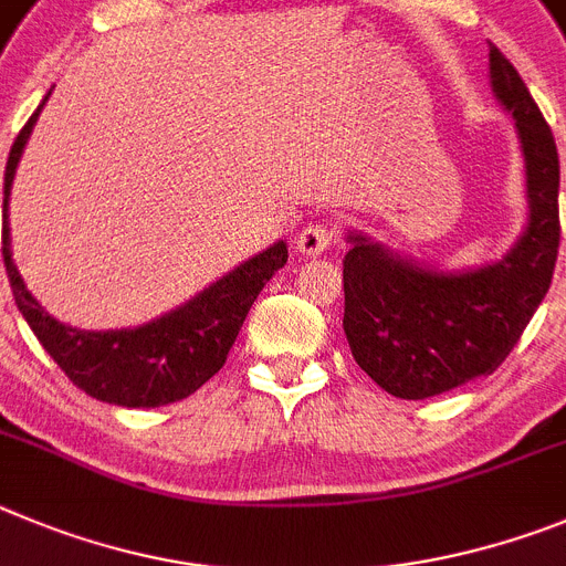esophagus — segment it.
I'll return each mask as SVG.
<instances>
[{"label":"esophagus","instance_id":"1","mask_svg":"<svg viewBox=\"0 0 566 566\" xmlns=\"http://www.w3.org/2000/svg\"><path fill=\"white\" fill-rule=\"evenodd\" d=\"M329 242H333V228L327 222H310L295 237V251L302 256H318V253L327 251Z\"/></svg>","mask_w":566,"mask_h":566}]
</instances>
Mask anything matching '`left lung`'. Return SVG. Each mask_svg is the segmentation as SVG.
I'll return each instance as SVG.
<instances>
[{
    "mask_svg": "<svg viewBox=\"0 0 566 566\" xmlns=\"http://www.w3.org/2000/svg\"><path fill=\"white\" fill-rule=\"evenodd\" d=\"M491 86L516 120L527 171V228L493 264L437 271L349 233L344 333L380 389L426 400L491 375L547 295L558 256V149L511 61L491 48Z\"/></svg>",
    "mask_w": 566,
    "mask_h": 566,
    "instance_id": "left-lung-1",
    "label": "left lung"
}]
</instances>
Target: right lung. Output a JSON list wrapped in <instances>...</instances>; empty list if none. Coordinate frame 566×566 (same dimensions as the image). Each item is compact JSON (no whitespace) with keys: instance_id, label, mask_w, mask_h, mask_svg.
<instances>
[{"instance_id":"1","label":"right lung","mask_w":566,"mask_h":566,"mask_svg":"<svg viewBox=\"0 0 566 566\" xmlns=\"http://www.w3.org/2000/svg\"><path fill=\"white\" fill-rule=\"evenodd\" d=\"M44 101L13 140L4 166L2 256L19 313L24 315L50 358L61 366V371L95 400L126 406V409L177 403L182 397L195 395L208 378L222 369L251 304L256 302L264 284L271 282L273 273L287 262V245L276 242L268 251L256 253L220 282L195 295L191 302L149 321L144 327L93 333V329L61 324L24 287V279L19 276L10 256V186Z\"/></svg>"}]
</instances>
